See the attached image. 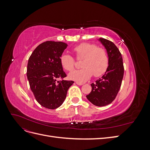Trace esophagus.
Returning <instances> with one entry per match:
<instances>
[{"instance_id":"34e87169","label":"esophagus","mask_w":150,"mask_h":150,"mask_svg":"<svg viewBox=\"0 0 150 150\" xmlns=\"http://www.w3.org/2000/svg\"><path fill=\"white\" fill-rule=\"evenodd\" d=\"M76 84H78V85H79V86H82V85H83V84H83V83H82L78 82V81H77V82H76Z\"/></svg>"}]
</instances>
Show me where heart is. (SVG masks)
Wrapping results in <instances>:
<instances>
[{"mask_svg":"<svg viewBox=\"0 0 150 150\" xmlns=\"http://www.w3.org/2000/svg\"><path fill=\"white\" fill-rule=\"evenodd\" d=\"M73 51L77 59H83L81 62L83 68L71 71L68 74L69 79L83 83L88 81L93 74L99 77L105 73L109 66V57L105 49L98 47L94 44L84 42L76 46ZM60 62L66 71L74 69V60L69 54H62Z\"/></svg>","mask_w":150,"mask_h":150,"instance_id":"1","label":"heart"}]
</instances>
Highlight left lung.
Here are the masks:
<instances>
[{"label":"left lung","instance_id":"obj_1","mask_svg":"<svg viewBox=\"0 0 150 150\" xmlns=\"http://www.w3.org/2000/svg\"><path fill=\"white\" fill-rule=\"evenodd\" d=\"M98 40L106 50L109 66L101 78L91 84V92L86 98L95 106H104L114 101L119 91L123 78L124 67L121 54L116 45L104 38Z\"/></svg>","mask_w":150,"mask_h":150}]
</instances>
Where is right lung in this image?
Segmentation results:
<instances>
[{
	"label": "right lung",
	"mask_w": 150,
	"mask_h": 150,
	"mask_svg": "<svg viewBox=\"0 0 150 150\" xmlns=\"http://www.w3.org/2000/svg\"><path fill=\"white\" fill-rule=\"evenodd\" d=\"M67 44L62 42L46 41L39 44L30 55L27 67V76L34 97L43 107L54 110L61 106L67 92L74 83L63 80L60 57ZM57 78L62 79L56 81Z\"/></svg>",
	"instance_id": "add662e5"
}]
</instances>
